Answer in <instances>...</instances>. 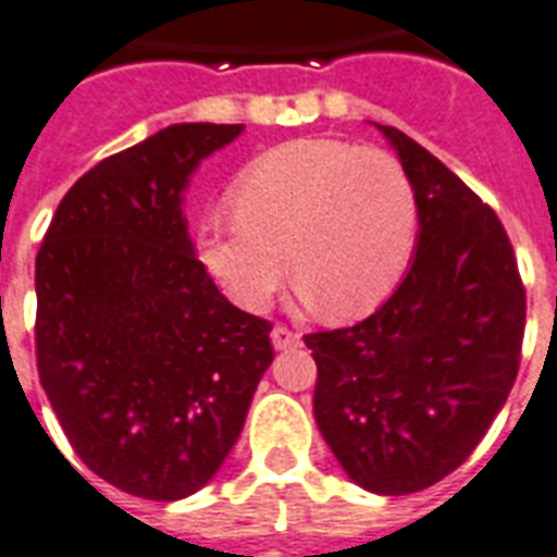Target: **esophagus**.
<instances>
[{
    "mask_svg": "<svg viewBox=\"0 0 557 557\" xmlns=\"http://www.w3.org/2000/svg\"><path fill=\"white\" fill-rule=\"evenodd\" d=\"M271 345H274V350H288V347L300 345V335L295 330H288V326L277 324L271 330Z\"/></svg>",
    "mask_w": 557,
    "mask_h": 557,
    "instance_id": "obj_1",
    "label": "esophagus"
}]
</instances>
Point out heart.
<instances>
[{
    "mask_svg": "<svg viewBox=\"0 0 557 557\" xmlns=\"http://www.w3.org/2000/svg\"><path fill=\"white\" fill-rule=\"evenodd\" d=\"M233 207L203 219L198 257L248 312L265 309L292 265L307 304L333 318L368 315L400 286L418 242L406 169L347 139L271 148L239 175Z\"/></svg>",
    "mask_w": 557,
    "mask_h": 557,
    "instance_id": "heart-1",
    "label": "heart"
}]
</instances>
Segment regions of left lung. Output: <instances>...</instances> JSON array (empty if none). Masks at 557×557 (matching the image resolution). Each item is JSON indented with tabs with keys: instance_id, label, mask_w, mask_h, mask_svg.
<instances>
[{
	"instance_id": "obj_1",
	"label": "left lung",
	"mask_w": 557,
	"mask_h": 557,
	"mask_svg": "<svg viewBox=\"0 0 557 557\" xmlns=\"http://www.w3.org/2000/svg\"><path fill=\"white\" fill-rule=\"evenodd\" d=\"M376 127L414 189V257L371 318L304 342L338 465L364 491L400 496L441 482L485 438L517 380L525 292L496 212L403 131Z\"/></svg>"
}]
</instances>
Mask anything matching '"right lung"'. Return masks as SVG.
<instances>
[{"instance_id":"add662e5","label":"right lung","mask_w":557,"mask_h":557,"mask_svg":"<svg viewBox=\"0 0 557 557\" xmlns=\"http://www.w3.org/2000/svg\"><path fill=\"white\" fill-rule=\"evenodd\" d=\"M245 125L181 122L101 160L58 203L37 265V371L75 456L125 494L201 491L269 371L271 324L195 257L184 193Z\"/></svg>"}]
</instances>
